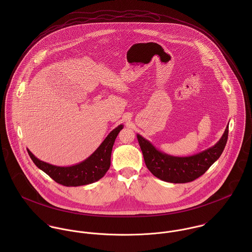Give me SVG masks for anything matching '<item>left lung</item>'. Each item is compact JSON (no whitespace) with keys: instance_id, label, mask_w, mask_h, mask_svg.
Here are the masks:
<instances>
[{"instance_id":"left-lung-1","label":"left lung","mask_w":252,"mask_h":252,"mask_svg":"<svg viewBox=\"0 0 252 252\" xmlns=\"http://www.w3.org/2000/svg\"><path fill=\"white\" fill-rule=\"evenodd\" d=\"M227 125L222 137L214 146L192 156L179 157L169 155L158 150L149 141L137 135L144 162L150 173L158 178L172 183H186L198 179L222 154L228 140Z\"/></svg>"}]
</instances>
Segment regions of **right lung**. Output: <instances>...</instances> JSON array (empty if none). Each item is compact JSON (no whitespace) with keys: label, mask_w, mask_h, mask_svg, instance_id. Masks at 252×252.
Listing matches in <instances>:
<instances>
[{"label":"right lung","mask_w":252,"mask_h":252,"mask_svg":"<svg viewBox=\"0 0 252 252\" xmlns=\"http://www.w3.org/2000/svg\"><path fill=\"white\" fill-rule=\"evenodd\" d=\"M122 129L123 125L120 124L108 134L104 142L88 158L69 167H60L43 162L37 159L28 148L27 151L36 167L57 183L64 186L86 185L101 180L108 172L110 167L112 146L118 133Z\"/></svg>","instance_id":"right-lung-1"}]
</instances>
